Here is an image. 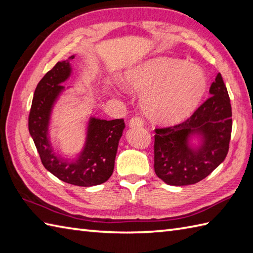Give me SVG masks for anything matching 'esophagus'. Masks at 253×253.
Returning a JSON list of instances; mask_svg holds the SVG:
<instances>
[{"label":"esophagus","mask_w":253,"mask_h":253,"mask_svg":"<svg viewBox=\"0 0 253 253\" xmlns=\"http://www.w3.org/2000/svg\"><path fill=\"white\" fill-rule=\"evenodd\" d=\"M131 127H141L144 126V120L141 117H133L132 119L128 122Z\"/></svg>","instance_id":"1"}]
</instances>
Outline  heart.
Segmentation results:
<instances>
[{
	"label": "heart",
	"instance_id": "b5f03b06",
	"mask_svg": "<svg viewBox=\"0 0 253 253\" xmlns=\"http://www.w3.org/2000/svg\"><path fill=\"white\" fill-rule=\"evenodd\" d=\"M125 85L144 93L142 105L151 120L172 125L186 119L198 107L207 92L208 78L198 66L159 57L128 70Z\"/></svg>",
	"mask_w": 253,
	"mask_h": 253
}]
</instances>
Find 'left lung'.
<instances>
[{
    "label": "left lung",
    "instance_id": "obj_1",
    "mask_svg": "<svg viewBox=\"0 0 253 253\" xmlns=\"http://www.w3.org/2000/svg\"><path fill=\"white\" fill-rule=\"evenodd\" d=\"M209 92L211 96L186 121L155 130V172L168 185L198 183L226 158L232 107L221 74ZM195 136L200 138L197 146L191 143Z\"/></svg>",
    "mask_w": 253,
    "mask_h": 253
}]
</instances>
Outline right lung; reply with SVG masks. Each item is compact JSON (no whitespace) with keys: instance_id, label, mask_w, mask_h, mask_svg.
Returning a JSON list of instances; mask_svg holds the SVG:
<instances>
[{"instance_id":"right-lung-1","label":"right lung","mask_w":253,"mask_h":253,"mask_svg":"<svg viewBox=\"0 0 253 253\" xmlns=\"http://www.w3.org/2000/svg\"><path fill=\"white\" fill-rule=\"evenodd\" d=\"M58 61L39 82L29 114V133L44 168L60 181L77 186L105 183L115 168L118 145L126 125L123 119L104 120L89 117L83 149L75 158H63L49 141L50 115L55 103L65 91L61 85L71 76L70 60Z\"/></svg>"}]
</instances>
